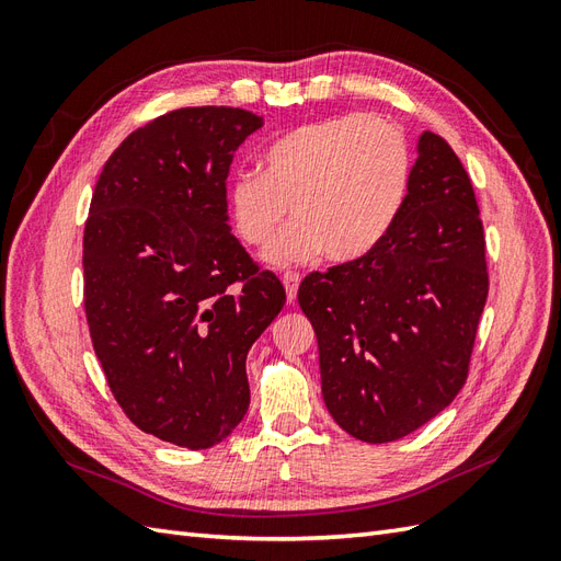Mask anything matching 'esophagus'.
Returning a JSON list of instances; mask_svg holds the SVG:
<instances>
[{
	"instance_id": "34e87169",
	"label": "esophagus",
	"mask_w": 561,
	"mask_h": 561,
	"mask_svg": "<svg viewBox=\"0 0 561 561\" xmlns=\"http://www.w3.org/2000/svg\"><path fill=\"white\" fill-rule=\"evenodd\" d=\"M299 283H301V276L299 274H283V287H285V297L287 301H295L297 299V290H299Z\"/></svg>"
}]
</instances>
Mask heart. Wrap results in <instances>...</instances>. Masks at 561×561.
Returning a JSON list of instances; mask_svg holds the SVG:
<instances>
[{
    "label": "heart",
    "mask_w": 561,
    "mask_h": 561,
    "mask_svg": "<svg viewBox=\"0 0 561 561\" xmlns=\"http://www.w3.org/2000/svg\"><path fill=\"white\" fill-rule=\"evenodd\" d=\"M412 180V151L398 124L379 114H339L297 126L271 142L260 171L229 184L233 227L248 245H266L290 215L297 222L266 250L278 268L322 250L355 260L398 219Z\"/></svg>",
    "instance_id": "obj_1"
}]
</instances>
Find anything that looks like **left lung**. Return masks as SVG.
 I'll use <instances>...</instances> for the list:
<instances>
[{
  "mask_svg": "<svg viewBox=\"0 0 561 561\" xmlns=\"http://www.w3.org/2000/svg\"><path fill=\"white\" fill-rule=\"evenodd\" d=\"M486 293L470 178L454 149L423 130L393 227L363 257L299 285L322 400L339 426L381 445L443 412L466 383Z\"/></svg>",
  "mask_w": 561,
  "mask_h": 561,
  "instance_id": "left-lung-1",
  "label": "left lung"
}]
</instances>
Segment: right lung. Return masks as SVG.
Here are the masks:
<instances>
[{"instance_id":"1","label":"right lung","mask_w":561,"mask_h":561,"mask_svg":"<svg viewBox=\"0 0 561 561\" xmlns=\"http://www.w3.org/2000/svg\"><path fill=\"white\" fill-rule=\"evenodd\" d=\"M262 116L182 107L130 133L83 229V307L116 402L140 431L208 449L250 404L245 358L285 290L231 233L227 175Z\"/></svg>"}]
</instances>
